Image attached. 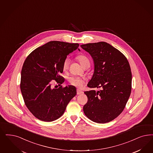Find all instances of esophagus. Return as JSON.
Returning <instances> with one entry per match:
<instances>
[{"instance_id":"1","label":"esophagus","mask_w":153,"mask_h":153,"mask_svg":"<svg viewBox=\"0 0 153 153\" xmlns=\"http://www.w3.org/2000/svg\"><path fill=\"white\" fill-rule=\"evenodd\" d=\"M82 93H83V91H82L81 90L79 89H77V95L81 94H82Z\"/></svg>"}]
</instances>
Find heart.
I'll return each instance as SVG.
<instances>
[{"label": "heart", "mask_w": 153, "mask_h": 153, "mask_svg": "<svg viewBox=\"0 0 153 153\" xmlns=\"http://www.w3.org/2000/svg\"><path fill=\"white\" fill-rule=\"evenodd\" d=\"M77 59L80 64L84 67H85L88 65L89 66V60L86 56H85L84 55H79L77 56ZM69 64V60L68 58L65 59L63 63V69L64 71H67L68 69ZM85 81L86 79L84 77H81L79 76H74L69 79V82L70 83V84L77 87H79V88L82 87L84 85Z\"/></svg>", "instance_id": "1"}]
</instances>
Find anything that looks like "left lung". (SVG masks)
I'll return each instance as SVG.
<instances>
[{"mask_svg":"<svg viewBox=\"0 0 153 153\" xmlns=\"http://www.w3.org/2000/svg\"><path fill=\"white\" fill-rule=\"evenodd\" d=\"M93 59L94 72L88 86L100 91H85V115L97 123L113 120L124 109L132 89V72L123 53L105 42L80 46Z\"/></svg>","mask_w":153,"mask_h":153,"instance_id":"1","label":"left lung"}]
</instances>
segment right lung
I'll use <instances>...</instances> for the list:
<instances>
[{
    "label": "right lung",
    "instance_id": "add662e5",
    "mask_svg": "<svg viewBox=\"0 0 153 153\" xmlns=\"http://www.w3.org/2000/svg\"><path fill=\"white\" fill-rule=\"evenodd\" d=\"M79 46V43L50 41L26 58L21 70V93L27 108L39 120L50 122L58 119L76 95L74 86L53 88L52 82L55 80L59 85L63 83L60 76L63 61Z\"/></svg>",
    "mask_w": 153,
    "mask_h": 153
}]
</instances>
